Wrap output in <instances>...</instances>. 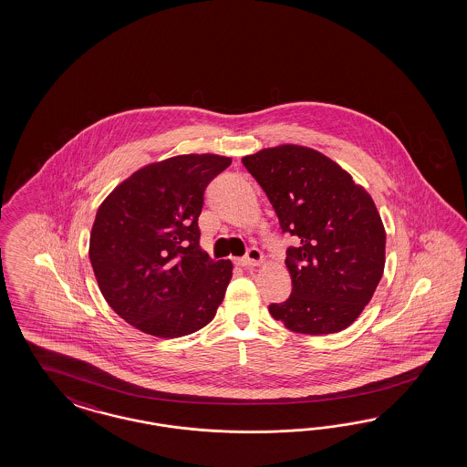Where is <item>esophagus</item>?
Masks as SVG:
<instances>
[{
  "instance_id": "esophagus-1",
  "label": "esophagus",
  "mask_w": 467,
  "mask_h": 467,
  "mask_svg": "<svg viewBox=\"0 0 467 467\" xmlns=\"http://www.w3.org/2000/svg\"><path fill=\"white\" fill-rule=\"evenodd\" d=\"M262 264H264V254L254 246L250 248L240 260V265L243 267H254V265H262Z\"/></svg>"
}]
</instances>
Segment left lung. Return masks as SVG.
Returning a JSON list of instances; mask_svg holds the SVG:
<instances>
[{
  "label": "left lung",
  "mask_w": 467,
  "mask_h": 467,
  "mask_svg": "<svg viewBox=\"0 0 467 467\" xmlns=\"http://www.w3.org/2000/svg\"><path fill=\"white\" fill-rule=\"evenodd\" d=\"M244 168L264 188L284 233L293 293L272 303L285 328L324 336L353 324L382 279L385 227L373 198L322 152L285 143L244 156Z\"/></svg>",
  "instance_id": "left-lung-1"
}]
</instances>
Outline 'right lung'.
Instances as JSON below:
<instances>
[{
	"label": "right lung",
	"instance_id": "obj_1",
	"mask_svg": "<svg viewBox=\"0 0 467 467\" xmlns=\"http://www.w3.org/2000/svg\"><path fill=\"white\" fill-rule=\"evenodd\" d=\"M231 157L184 154L135 171L100 203L88 258L100 293L127 324L174 339L213 322L231 260L200 248L203 192Z\"/></svg>",
	"mask_w": 467,
	"mask_h": 467
}]
</instances>
